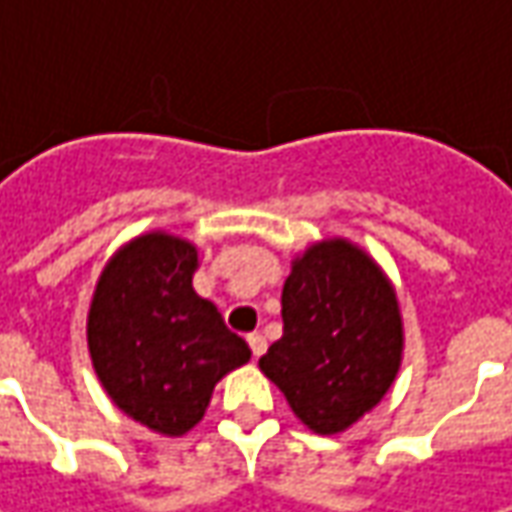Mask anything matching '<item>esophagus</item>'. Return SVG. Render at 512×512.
<instances>
[{"label": "esophagus", "mask_w": 512, "mask_h": 512, "mask_svg": "<svg viewBox=\"0 0 512 512\" xmlns=\"http://www.w3.org/2000/svg\"><path fill=\"white\" fill-rule=\"evenodd\" d=\"M247 344H250V350H253V356H256V359H259V356L267 350V339L262 336V333H250V336H247Z\"/></svg>", "instance_id": "34e87169"}]
</instances>
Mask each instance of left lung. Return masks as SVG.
Returning a JSON list of instances; mask_svg holds the SVG:
<instances>
[{"label":"left lung","mask_w":512,"mask_h":512,"mask_svg":"<svg viewBox=\"0 0 512 512\" xmlns=\"http://www.w3.org/2000/svg\"><path fill=\"white\" fill-rule=\"evenodd\" d=\"M282 322V339L259 367L319 436L353 427L399 376L404 325L396 287L350 239H322L290 262Z\"/></svg>","instance_id":"1"}]
</instances>
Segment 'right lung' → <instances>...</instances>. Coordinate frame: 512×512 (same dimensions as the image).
Here are the masks:
<instances>
[{
  "instance_id": "1",
  "label": "right lung",
  "mask_w": 512,
  "mask_h": 512,
  "mask_svg": "<svg viewBox=\"0 0 512 512\" xmlns=\"http://www.w3.org/2000/svg\"><path fill=\"white\" fill-rule=\"evenodd\" d=\"M199 247L165 230L122 245L102 270L88 310V350L122 413L162 436L202 422L213 387L250 362L213 302L193 290Z\"/></svg>"
}]
</instances>
